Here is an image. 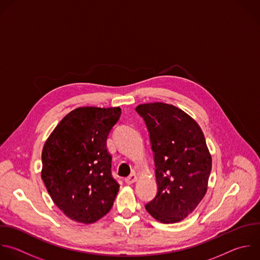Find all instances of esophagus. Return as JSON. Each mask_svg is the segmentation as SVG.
Listing matches in <instances>:
<instances>
[{
  "label": "esophagus",
  "mask_w": 260,
  "mask_h": 260,
  "mask_svg": "<svg viewBox=\"0 0 260 260\" xmlns=\"http://www.w3.org/2000/svg\"><path fill=\"white\" fill-rule=\"evenodd\" d=\"M137 176L135 175V174H132L131 176H128L126 179H125V183L127 184V185H132V184H134L136 181H137Z\"/></svg>",
  "instance_id": "34e87169"
}]
</instances>
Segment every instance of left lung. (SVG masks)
I'll list each match as a JSON object with an SVG mask.
<instances>
[{"label": "left lung", "instance_id": "1", "mask_svg": "<svg viewBox=\"0 0 260 260\" xmlns=\"http://www.w3.org/2000/svg\"><path fill=\"white\" fill-rule=\"evenodd\" d=\"M147 125L158 191L146 210L158 221L175 223L192 213L206 194L212 160L199 124L166 103L136 108Z\"/></svg>", "mask_w": 260, "mask_h": 260}]
</instances>
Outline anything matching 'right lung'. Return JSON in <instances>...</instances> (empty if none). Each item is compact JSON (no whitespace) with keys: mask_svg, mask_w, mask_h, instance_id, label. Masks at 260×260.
I'll list each match as a JSON object with an SVG mask.
<instances>
[{"mask_svg":"<svg viewBox=\"0 0 260 260\" xmlns=\"http://www.w3.org/2000/svg\"><path fill=\"white\" fill-rule=\"evenodd\" d=\"M121 114L119 107H79L47 139L42 180L56 206L70 219L93 223L106 215L119 191L111 175L106 141Z\"/></svg>","mask_w":260,"mask_h":260,"instance_id":"add662e5","label":"right lung"}]
</instances>
